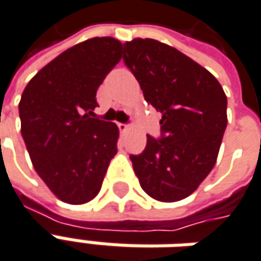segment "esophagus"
<instances>
[{"label": "esophagus", "mask_w": 261, "mask_h": 261, "mask_svg": "<svg viewBox=\"0 0 261 261\" xmlns=\"http://www.w3.org/2000/svg\"><path fill=\"white\" fill-rule=\"evenodd\" d=\"M118 128L121 133H125V131L128 130V124H124V122H118Z\"/></svg>", "instance_id": "1"}]
</instances>
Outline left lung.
Returning a JSON list of instances; mask_svg holds the SVG:
<instances>
[{"label":"left lung","instance_id":"obj_1","mask_svg":"<svg viewBox=\"0 0 261 261\" xmlns=\"http://www.w3.org/2000/svg\"><path fill=\"white\" fill-rule=\"evenodd\" d=\"M122 59L162 113L160 140L147 136L144 151L130 156L140 186L156 201L185 199L215 166L227 127L225 92L211 72L153 39L125 41Z\"/></svg>","mask_w":261,"mask_h":261}]
</instances>
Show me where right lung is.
I'll return each instance as SVG.
<instances>
[{
    "mask_svg": "<svg viewBox=\"0 0 261 261\" xmlns=\"http://www.w3.org/2000/svg\"><path fill=\"white\" fill-rule=\"evenodd\" d=\"M121 49L113 37L77 43L40 69L23 91L18 113L25 147L37 175L63 202L92 201L117 154V124L92 111Z\"/></svg>",
    "mask_w": 261,
    "mask_h": 261,
    "instance_id": "obj_1",
    "label": "right lung"
}]
</instances>
